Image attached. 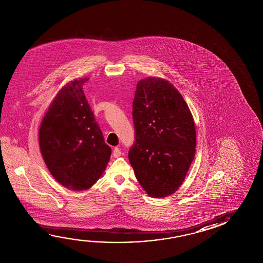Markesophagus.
Here are the masks:
<instances>
[{
	"label": "esophagus",
	"instance_id": "obj_1",
	"mask_svg": "<svg viewBox=\"0 0 263 263\" xmlns=\"http://www.w3.org/2000/svg\"><path fill=\"white\" fill-rule=\"evenodd\" d=\"M122 155V152H121L120 149H119V147H115V149L112 151V156L115 157V158H118V157H120Z\"/></svg>",
	"mask_w": 263,
	"mask_h": 263
}]
</instances>
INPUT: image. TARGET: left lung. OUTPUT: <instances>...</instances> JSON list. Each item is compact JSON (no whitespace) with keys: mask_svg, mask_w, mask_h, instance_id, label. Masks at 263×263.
Listing matches in <instances>:
<instances>
[{"mask_svg":"<svg viewBox=\"0 0 263 263\" xmlns=\"http://www.w3.org/2000/svg\"><path fill=\"white\" fill-rule=\"evenodd\" d=\"M135 142L128 159L146 194L175 193L194 160V118L181 93L168 81L151 77L137 85L133 101Z\"/></svg>","mask_w":263,"mask_h":263,"instance_id":"left-lung-1","label":"left lung"}]
</instances>
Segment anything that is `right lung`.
I'll list each match as a JSON object with an SVG mask.
<instances>
[{
	"mask_svg": "<svg viewBox=\"0 0 263 263\" xmlns=\"http://www.w3.org/2000/svg\"><path fill=\"white\" fill-rule=\"evenodd\" d=\"M88 79L65 85L52 102L39 129V146L52 176L73 191L89 189L111 156L82 86Z\"/></svg>",
	"mask_w": 263,
	"mask_h": 263,
	"instance_id": "obj_1",
	"label": "right lung"
}]
</instances>
